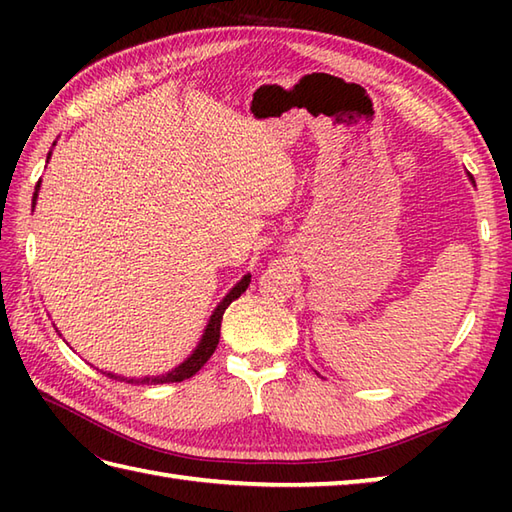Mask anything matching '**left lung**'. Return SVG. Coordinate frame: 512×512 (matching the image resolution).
Returning <instances> with one entry per match:
<instances>
[{
  "label": "left lung",
  "instance_id": "1",
  "mask_svg": "<svg viewBox=\"0 0 512 512\" xmlns=\"http://www.w3.org/2000/svg\"><path fill=\"white\" fill-rule=\"evenodd\" d=\"M469 178H471V180H473V176H469ZM473 184H475V182H473Z\"/></svg>",
  "mask_w": 512,
  "mask_h": 512
}]
</instances>
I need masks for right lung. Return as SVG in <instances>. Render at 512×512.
Here are the masks:
<instances>
[{
    "mask_svg": "<svg viewBox=\"0 0 512 512\" xmlns=\"http://www.w3.org/2000/svg\"><path fill=\"white\" fill-rule=\"evenodd\" d=\"M48 158H50V154H48ZM39 184H41V180L37 182L35 195H32V206H35V202H37ZM248 284H250V275H244L242 279L237 281L235 288H233L231 292H228V295L220 301V306H217V308L213 310V314H211L209 325H206V330H204V334H202V339H200L198 347H195L193 354L187 358V361L180 363L176 369H171V372L162 374V376H151V378H149V376H145V378H121V376H114V374H107V376H110V378H121V380H127V383H134V385H138V383H143V385H162V383H180V380L191 378L193 374H198L200 369H202V365L213 356L217 343H220V328H222L224 310H226L228 306H231V303H233L237 297H242V292L248 288Z\"/></svg>",
    "mask_w": 512,
    "mask_h": 512,
    "instance_id": "add662e5",
    "label": "right lung"
}]
</instances>
